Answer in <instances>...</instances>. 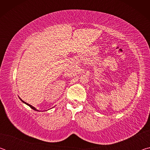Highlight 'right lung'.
Returning a JSON list of instances; mask_svg holds the SVG:
<instances>
[{"instance_id": "obj_1", "label": "right lung", "mask_w": 150, "mask_h": 150, "mask_svg": "<svg viewBox=\"0 0 150 150\" xmlns=\"http://www.w3.org/2000/svg\"><path fill=\"white\" fill-rule=\"evenodd\" d=\"M20 100H21L22 101V102H23L24 103H25V104H26V105H28V106H30V108H32V109H33V110H36V111H38V110H37V109H36V108H34V106H32V105H29V104H28V103H26V102H24V100H22V99H21V98H20Z\"/></svg>"}]
</instances>
